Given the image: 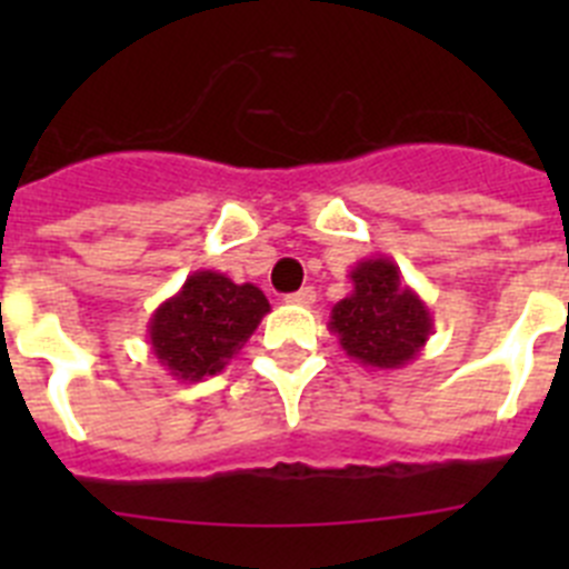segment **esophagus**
Listing matches in <instances>:
<instances>
[{
	"label": "esophagus",
	"mask_w": 569,
	"mask_h": 569,
	"mask_svg": "<svg viewBox=\"0 0 569 569\" xmlns=\"http://www.w3.org/2000/svg\"><path fill=\"white\" fill-rule=\"evenodd\" d=\"M284 301H288V305H313L316 290L313 288H301V290H296V293L284 296Z\"/></svg>",
	"instance_id": "obj_1"
}]
</instances>
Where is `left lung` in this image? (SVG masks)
<instances>
[{"mask_svg": "<svg viewBox=\"0 0 569 569\" xmlns=\"http://www.w3.org/2000/svg\"><path fill=\"white\" fill-rule=\"evenodd\" d=\"M353 290L330 310L328 328L350 359L373 370L413 361L433 333V316L390 259H365L350 270Z\"/></svg>", "mask_w": 569, "mask_h": 569, "instance_id": "obj_1", "label": "left lung"}]
</instances>
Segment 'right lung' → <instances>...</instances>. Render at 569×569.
<instances>
[{"mask_svg":"<svg viewBox=\"0 0 569 569\" xmlns=\"http://www.w3.org/2000/svg\"><path fill=\"white\" fill-rule=\"evenodd\" d=\"M264 313H270V301L256 284H236L216 270H196L182 290L150 316V350L173 379L202 381L222 373Z\"/></svg>","mask_w":569,"mask_h":569,"instance_id":"obj_1","label":"right lung"}]
</instances>
